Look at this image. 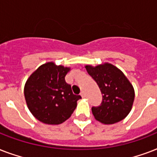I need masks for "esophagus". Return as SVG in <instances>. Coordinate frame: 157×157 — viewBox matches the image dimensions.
Here are the masks:
<instances>
[{
  "label": "esophagus",
  "instance_id": "obj_1",
  "mask_svg": "<svg viewBox=\"0 0 157 157\" xmlns=\"http://www.w3.org/2000/svg\"><path fill=\"white\" fill-rule=\"evenodd\" d=\"M81 96L82 97V98H85L86 97V94L84 93V92H81Z\"/></svg>",
  "mask_w": 157,
  "mask_h": 157
}]
</instances>
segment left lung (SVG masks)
Returning a JSON list of instances; mask_svg holds the SVG:
<instances>
[{
    "instance_id": "1",
    "label": "left lung",
    "mask_w": 157,
    "mask_h": 157,
    "mask_svg": "<svg viewBox=\"0 0 157 157\" xmlns=\"http://www.w3.org/2000/svg\"><path fill=\"white\" fill-rule=\"evenodd\" d=\"M86 71L98 84L103 94L99 107H92L98 121L105 124H115L129 115L134 100V89L125 75L109 63L97 66L86 65Z\"/></svg>"
}]
</instances>
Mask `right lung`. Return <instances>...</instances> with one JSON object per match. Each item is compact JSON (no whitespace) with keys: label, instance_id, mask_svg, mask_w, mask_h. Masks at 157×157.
<instances>
[{"label":"right lung","instance_id":"right-lung-1","mask_svg":"<svg viewBox=\"0 0 157 157\" xmlns=\"http://www.w3.org/2000/svg\"><path fill=\"white\" fill-rule=\"evenodd\" d=\"M70 67L47 62L31 74L24 86L28 109L35 118L46 124H59L73 113L81 98L71 92L65 76Z\"/></svg>","mask_w":157,"mask_h":157}]
</instances>
